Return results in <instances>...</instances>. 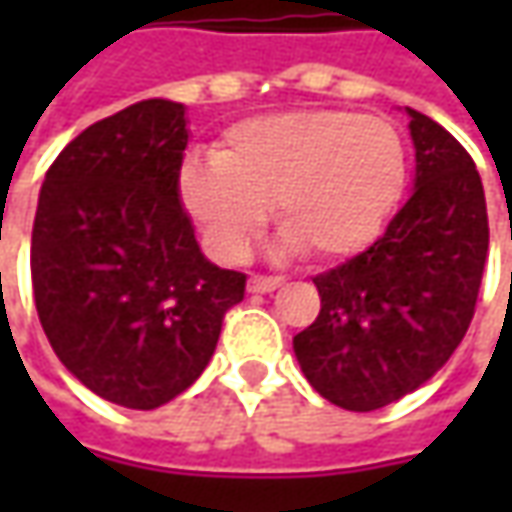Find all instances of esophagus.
Segmentation results:
<instances>
[{"mask_svg":"<svg viewBox=\"0 0 512 512\" xmlns=\"http://www.w3.org/2000/svg\"><path fill=\"white\" fill-rule=\"evenodd\" d=\"M276 287H282V279H279V276H256V273H253V276L247 279V290H250V293H273Z\"/></svg>","mask_w":512,"mask_h":512,"instance_id":"1","label":"esophagus"}]
</instances>
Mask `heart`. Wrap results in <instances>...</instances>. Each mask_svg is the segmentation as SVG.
Masks as SVG:
<instances>
[{
	"mask_svg": "<svg viewBox=\"0 0 512 512\" xmlns=\"http://www.w3.org/2000/svg\"><path fill=\"white\" fill-rule=\"evenodd\" d=\"M179 199L222 259H239L262 230L267 205L282 247L333 262L370 245L407 187L399 128L353 110L302 108L230 125L216 153H190Z\"/></svg>",
	"mask_w": 512,
	"mask_h": 512,
	"instance_id": "b5f03b06",
	"label": "heart"
}]
</instances>
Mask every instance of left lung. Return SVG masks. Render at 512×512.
Listing matches in <instances>:
<instances>
[{"label":"left lung","instance_id":"1","mask_svg":"<svg viewBox=\"0 0 512 512\" xmlns=\"http://www.w3.org/2000/svg\"><path fill=\"white\" fill-rule=\"evenodd\" d=\"M413 193L382 239L313 279L316 322L293 336L299 367L344 410H379L419 390L464 339L487 259V205L470 153L419 110Z\"/></svg>","mask_w":512,"mask_h":512}]
</instances>
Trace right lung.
<instances>
[{
	"label": "right lung",
	"instance_id": "add662e5",
	"mask_svg": "<svg viewBox=\"0 0 512 512\" xmlns=\"http://www.w3.org/2000/svg\"><path fill=\"white\" fill-rule=\"evenodd\" d=\"M182 102L145 99L82 130L42 182L30 276L42 330L105 402L153 410L202 376L245 273L207 262L179 199Z\"/></svg>",
	"mask_w": 512,
	"mask_h": 512
}]
</instances>
